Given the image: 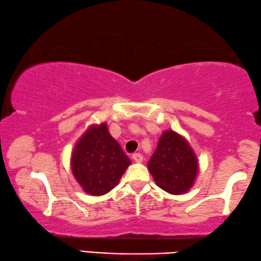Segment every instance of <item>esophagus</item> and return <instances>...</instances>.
I'll return each mask as SVG.
<instances>
[{"label": "esophagus", "mask_w": 261, "mask_h": 261, "mask_svg": "<svg viewBox=\"0 0 261 261\" xmlns=\"http://www.w3.org/2000/svg\"><path fill=\"white\" fill-rule=\"evenodd\" d=\"M132 159H134V160H135L136 162L140 163V162H143V160H144V156L141 155L140 153H135L134 155H132Z\"/></svg>", "instance_id": "34e87169"}]
</instances>
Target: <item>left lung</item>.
Here are the masks:
<instances>
[{
	"instance_id": "obj_1",
	"label": "left lung",
	"mask_w": 261,
	"mask_h": 261,
	"mask_svg": "<svg viewBox=\"0 0 261 261\" xmlns=\"http://www.w3.org/2000/svg\"><path fill=\"white\" fill-rule=\"evenodd\" d=\"M147 167L158 187L171 194L188 192L199 169L198 159L188 140L173 130L161 135Z\"/></svg>"
}]
</instances>
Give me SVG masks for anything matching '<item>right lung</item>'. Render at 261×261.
I'll use <instances>...</instances> for the list:
<instances>
[{"instance_id":"add662e5","label":"right lung","mask_w":261,"mask_h":261,"mask_svg":"<svg viewBox=\"0 0 261 261\" xmlns=\"http://www.w3.org/2000/svg\"><path fill=\"white\" fill-rule=\"evenodd\" d=\"M131 160L110 136L106 123L88 127L74 145L71 170L84 191L102 196L120 182Z\"/></svg>"}]
</instances>
